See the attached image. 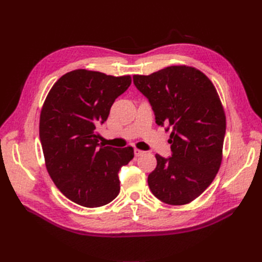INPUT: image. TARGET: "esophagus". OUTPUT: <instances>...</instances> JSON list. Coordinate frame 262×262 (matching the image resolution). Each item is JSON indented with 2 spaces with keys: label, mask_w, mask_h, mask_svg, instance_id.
<instances>
[{
  "label": "esophagus",
  "mask_w": 262,
  "mask_h": 262,
  "mask_svg": "<svg viewBox=\"0 0 262 262\" xmlns=\"http://www.w3.org/2000/svg\"><path fill=\"white\" fill-rule=\"evenodd\" d=\"M145 152L142 150H139V148H134V154H136V157H140V155H143Z\"/></svg>",
  "instance_id": "obj_1"
}]
</instances>
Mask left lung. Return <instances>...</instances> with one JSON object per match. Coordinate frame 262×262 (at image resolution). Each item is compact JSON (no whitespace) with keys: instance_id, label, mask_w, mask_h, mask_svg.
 Listing matches in <instances>:
<instances>
[{"instance_id":"1","label":"left lung","mask_w":262,"mask_h":262,"mask_svg":"<svg viewBox=\"0 0 262 262\" xmlns=\"http://www.w3.org/2000/svg\"><path fill=\"white\" fill-rule=\"evenodd\" d=\"M133 82L150 101L157 123L172 129V157L155 154L148 187L168 205L193 202L214 181L223 160L226 116L214 83L186 65L134 75Z\"/></svg>"}]
</instances>
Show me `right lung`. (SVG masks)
I'll return each mask as SVG.
<instances>
[{"label":"right lung","instance_id":"1","mask_svg":"<svg viewBox=\"0 0 262 262\" xmlns=\"http://www.w3.org/2000/svg\"><path fill=\"white\" fill-rule=\"evenodd\" d=\"M130 84L129 75L76 69L54 83L41 107L39 138L47 172L80 206H103L120 192L119 169L133 159V147L98 143L96 126L108 119L112 103Z\"/></svg>","mask_w":262,"mask_h":262}]
</instances>
